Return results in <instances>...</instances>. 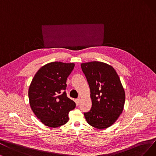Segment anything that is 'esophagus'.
Returning a JSON list of instances; mask_svg holds the SVG:
<instances>
[{
  "instance_id": "obj_1",
  "label": "esophagus",
  "mask_w": 156,
  "mask_h": 156,
  "mask_svg": "<svg viewBox=\"0 0 156 156\" xmlns=\"http://www.w3.org/2000/svg\"><path fill=\"white\" fill-rule=\"evenodd\" d=\"M80 101H81V99H80V98H77V99L76 100V104H77V105H79V103L80 102Z\"/></svg>"
}]
</instances>
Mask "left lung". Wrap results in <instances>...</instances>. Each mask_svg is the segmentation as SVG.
<instances>
[{
	"instance_id": "left-lung-1",
	"label": "left lung",
	"mask_w": 156,
	"mask_h": 156,
	"mask_svg": "<svg viewBox=\"0 0 156 156\" xmlns=\"http://www.w3.org/2000/svg\"><path fill=\"white\" fill-rule=\"evenodd\" d=\"M90 88L92 107L84 114L90 125L98 129L111 126L122 114L126 93L115 68L101 61L81 64Z\"/></svg>"
}]
</instances>
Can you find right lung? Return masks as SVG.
I'll return each mask as SVG.
<instances>
[{"mask_svg":"<svg viewBox=\"0 0 156 156\" xmlns=\"http://www.w3.org/2000/svg\"><path fill=\"white\" fill-rule=\"evenodd\" d=\"M74 66V63L58 61L47 63L40 68L30 83L28 91L30 108L47 127L65 125L69 120V112L76 108V103L63 92Z\"/></svg>","mask_w":156,"mask_h":156,"instance_id":"right-lung-1","label":"right lung"}]
</instances>
